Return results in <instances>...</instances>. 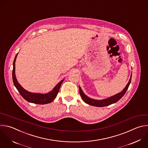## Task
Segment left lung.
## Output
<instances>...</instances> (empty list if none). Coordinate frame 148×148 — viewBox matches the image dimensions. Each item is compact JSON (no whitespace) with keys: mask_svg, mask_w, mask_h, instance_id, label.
Returning a JSON list of instances; mask_svg holds the SVG:
<instances>
[{"mask_svg":"<svg viewBox=\"0 0 148 148\" xmlns=\"http://www.w3.org/2000/svg\"><path fill=\"white\" fill-rule=\"evenodd\" d=\"M131 81V76L130 81H129L128 83L127 84V85H126L125 88H124V89L121 92H120V93L116 94V95H114L110 97H109V98H108V99L101 100V101L92 99H91V98L88 97L84 93V92H82V90L80 87L79 88V94L82 97V100L86 103H87L89 105L96 106V107H104V106L110 105L113 103H114L118 102L125 93L126 91L127 90V89L129 87Z\"/></svg>","mask_w":148,"mask_h":148,"instance_id":"1","label":"left lung"}]
</instances>
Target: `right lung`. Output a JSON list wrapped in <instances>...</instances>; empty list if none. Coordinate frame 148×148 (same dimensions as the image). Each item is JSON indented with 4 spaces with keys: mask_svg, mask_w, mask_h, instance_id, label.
I'll return each instance as SVG.
<instances>
[{
    "mask_svg": "<svg viewBox=\"0 0 148 148\" xmlns=\"http://www.w3.org/2000/svg\"><path fill=\"white\" fill-rule=\"evenodd\" d=\"M17 56V55H16L13 62V73H12V77H13V81L14 85L17 88V89L18 90V91L19 92L20 94L21 95V96L27 101L31 103H35V104L44 105V104H47V103L52 102L55 99V98L56 97L59 91L61 84H62L63 80L61 81L54 88V89L51 92L46 94L32 93L25 90L17 82V80L16 79V75H15V62L16 60Z\"/></svg>",
    "mask_w": 148,
    "mask_h": 148,
    "instance_id": "right-lung-1",
    "label": "right lung"
}]
</instances>
